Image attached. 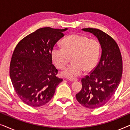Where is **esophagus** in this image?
I'll list each match as a JSON object with an SVG mask.
<instances>
[{
  "label": "esophagus",
  "mask_w": 130,
  "mask_h": 130,
  "mask_svg": "<svg viewBox=\"0 0 130 130\" xmlns=\"http://www.w3.org/2000/svg\"><path fill=\"white\" fill-rule=\"evenodd\" d=\"M68 80L69 81H70V82H76V81H77V80L76 79H68Z\"/></svg>",
  "instance_id": "34e87169"
}]
</instances>
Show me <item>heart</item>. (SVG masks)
<instances>
[{"label": "heart", "mask_w": 130, "mask_h": 130, "mask_svg": "<svg viewBox=\"0 0 130 130\" xmlns=\"http://www.w3.org/2000/svg\"><path fill=\"white\" fill-rule=\"evenodd\" d=\"M62 48L54 47L51 58L58 69H63L70 58L72 64L61 72V76L69 79L79 76L83 71L89 72L97 65L100 55V44L95 40L78 34H72L61 41Z\"/></svg>", "instance_id": "heart-1"}]
</instances>
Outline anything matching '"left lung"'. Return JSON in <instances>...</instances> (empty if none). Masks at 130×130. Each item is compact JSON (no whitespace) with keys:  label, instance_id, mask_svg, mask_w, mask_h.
<instances>
[{"label":"left lung","instance_id":"left-lung-1","mask_svg":"<svg viewBox=\"0 0 130 130\" xmlns=\"http://www.w3.org/2000/svg\"><path fill=\"white\" fill-rule=\"evenodd\" d=\"M82 30L96 37L102 53L97 66L82 79V88L76 97L82 105L96 109L110 100L120 85L122 73L121 54L117 42L106 33L95 28Z\"/></svg>","mask_w":130,"mask_h":130}]
</instances>
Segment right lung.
<instances>
[{
  "mask_svg": "<svg viewBox=\"0 0 130 130\" xmlns=\"http://www.w3.org/2000/svg\"><path fill=\"white\" fill-rule=\"evenodd\" d=\"M66 30L40 28L17 44L10 64V77L16 93L28 105L47 104L63 81L56 77L58 70L52 64L51 51Z\"/></svg>",
  "mask_w": 130,
  "mask_h": 130,
  "instance_id": "add662e5",
  "label": "right lung"
}]
</instances>
